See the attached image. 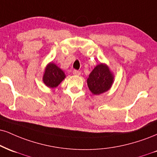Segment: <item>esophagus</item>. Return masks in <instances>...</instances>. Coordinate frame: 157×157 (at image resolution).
<instances>
[{"instance_id":"1","label":"esophagus","mask_w":157,"mask_h":157,"mask_svg":"<svg viewBox=\"0 0 157 157\" xmlns=\"http://www.w3.org/2000/svg\"><path fill=\"white\" fill-rule=\"evenodd\" d=\"M73 74L75 75H77V76H79V75H80L81 72L80 71H77V70H74L73 71Z\"/></svg>"}]
</instances>
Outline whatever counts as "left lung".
Instances as JSON below:
<instances>
[{"instance_id": "1", "label": "left lung", "mask_w": 157, "mask_h": 157, "mask_svg": "<svg viewBox=\"0 0 157 157\" xmlns=\"http://www.w3.org/2000/svg\"><path fill=\"white\" fill-rule=\"evenodd\" d=\"M114 77L108 66L105 63H100L90 73L87 84L94 95H100L110 89L114 82Z\"/></svg>"}]
</instances>
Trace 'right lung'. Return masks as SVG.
I'll return each instance as SVG.
<instances>
[{"mask_svg": "<svg viewBox=\"0 0 157 157\" xmlns=\"http://www.w3.org/2000/svg\"><path fill=\"white\" fill-rule=\"evenodd\" d=\"M65 77L66 75L64 71L56 63L50 62L45 67L42 80L47 87L54 88L58 87Z\"/></svg>", "mask_w": 157, "mask_h": 157, "instance_id": "obj_1", "label": "right lung"}]
</instances>
